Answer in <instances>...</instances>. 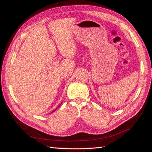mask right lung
I'll use <instances>...</instances> for the list:
<instances>
[{
	"instance_id": "obj_1",
	"label": "right lung",
	"mask_w": 152,
	"mask_h": 152,
	"mask_svg": "<svg viewBox=\"0 0 152 152\" xmlns=\"http://www.w3.org/2000/svg\"><path fill=\"white\" fill-rule=\"evenodd\" d=\"M56 109H57V108H56ZM55 110H54V111H55ZM54 111H53V112H54Z\"/></svg>"
}]
</instances>
